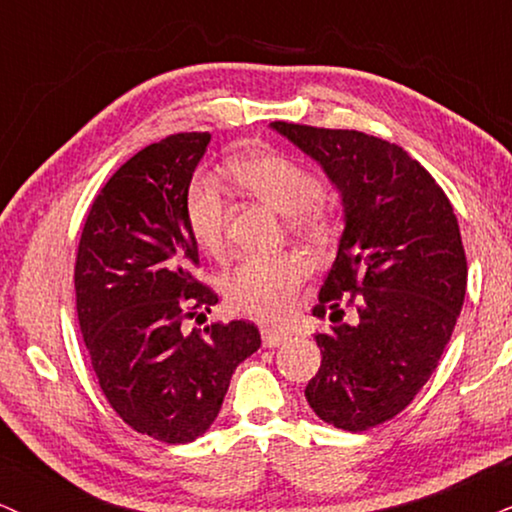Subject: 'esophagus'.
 <instances>
[{"label": "esophagus", "mask_w": 512, "mask_h": 512, "mask_svg": "<svg viewBox=\"0 0 512 512\" xmlns=\"http://www.w3.org/2000/svg\"><path fill=\"white\" fill-rule=\"evenodd\" d=\"M261 338H263V345H266V347H280L282 342L287 340V335L280 333V330L263 328V330H261Z\"/></svg>", "instance_id": "34e87169"}]
</instances>
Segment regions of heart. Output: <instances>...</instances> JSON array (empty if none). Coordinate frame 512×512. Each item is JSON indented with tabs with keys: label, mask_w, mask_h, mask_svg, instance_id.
I'll return each mask as SVG.
<instances>
[{
	"label": "heart",
	"mask_w": 512,
	"mask_h": 512,
	"mask_svg": "<svg viewBox=\"0 0 512 512\" xmlns=\"http://www.w3.org/2000/svg\"><path fill=\"white\" fill-rule=\"evenodd\" d=\"M230 174L239 189L287 215L294 232H326L330 210L318 194L321 182L316 172H311L299 160L282 153H251L232 160ZM184 213L186 227L198 249L208 256H222L227 201L220 186L213 179L196 177L186 189ZM306 273L309 263L299 254L251 256L225 275L222 290L239 314L256 321L278 323L297 304L299 285Z\"/></svg>",
	"instance_id": "obj_1"
}]
</instances>
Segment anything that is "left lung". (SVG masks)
Masks as SVG:
<instances>
[{
    "instance_id": "1",
    "label": "left lung",
    "mask_w": 512,
    "mask_h": 512,
    "mask_svg": "<svg viewBox=\"0 0 512 512\" xmlns=\"http://www.w3.org/2000/svg\"><path fill=\"white\" fill-rule=\"evenodd\" d=\"M340 191L345 230L318 292L321 369L304 395L323 422L366 431L414 400L436 371L467 290L458 218L407 150L350 129L273 122ZM342 303L358 309L342 324Z\"/></svg>"
}]
</instances>
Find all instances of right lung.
<instances>
[{"label":"right lung","mask_w":512,"mask_h":512,"mask_svg":"<svg viewBox=\"0 0 512 512\" xmlns=\"http://www.w3.org/2000/svg\"><path fill=\"white\" fill-rule=\"evenodd\" d=\"M208 131L162 138L102 186L78 242L74 285L83 342L112 410L138 434L191 443L210 429L230 378L261 347L249 321L184 330L218 294L196 280L186 189Z\"/></svg>","instance_id":"1"}]
</instances>
